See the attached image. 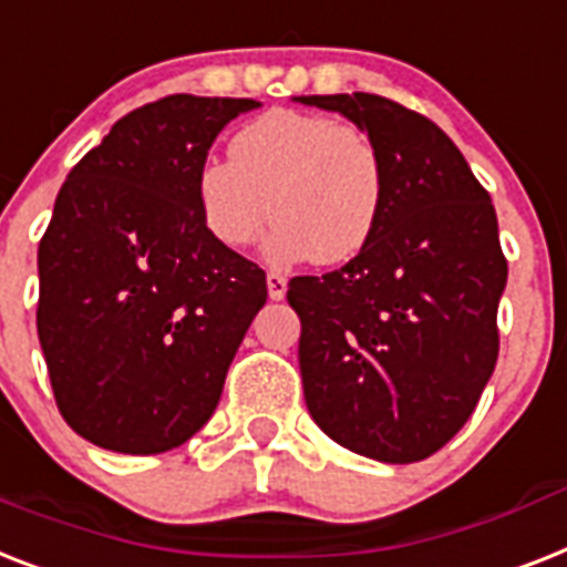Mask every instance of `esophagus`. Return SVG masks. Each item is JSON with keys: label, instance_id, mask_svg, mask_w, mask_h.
<instances>
[{"label": "esophagus", "instance_id": "obj_1", "mask_svg": "<svg viewBox=\"0 0 567 567\" xmlns=\"http://www.w3.org/2000/svg\"><path fill=\"white\" fill-rule=\"evenodd\" d=\"M285 291H288V279L282 274H268V297L282 299Z\"/></svg>", "mask_w": 567, "mask_h": 567}]
</instances>
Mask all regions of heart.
Instances as JSON below:
<instances>
[{"label": "heart", "mask_w": 567, "mask_h": 567, "mask_svg": "<svg viewBox=\"0 0 567 567\" xmlns=\"http://www.w3.org/2000/svg\"><path fill=\"white\" fill-rule=\"evenodd\" d=\"M233 159L197 168V209L215 241L241 250L259 238L270 261L355 259L379 227L381 156L355 127L299 110H270L229 142Z\"/></svg>", "instance_id": "obj_1"}]
</instances>
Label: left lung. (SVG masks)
<instances>
[{"label": "left lung", "mask_w": 567, "mask_h": 567, "mask_svg": "<svg viewBox=\"0 0 567 567\" xmlns=\"http://www.w3.org/2000/svg\"><path fill=\"white\" fill-rule=\"evenodd\" d=\"M293 101L347 116L384 172L370 244L288 285L308 413L361 457L416 463L466 425L498 361L495 206L431 118L370 92Z\"/></svg>", "instance_id": "8db88e82"}]
</instances>
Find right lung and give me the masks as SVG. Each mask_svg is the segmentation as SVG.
Masks as SVG:
<instances>
[{"label":"right lung","instance_id":"1","mask_svg":"<svg viewBox=\"0 0 567 567\" xmlns=\"http://www.w3.org/2000/svg\"><path fill=\"white\" fill-rule=\"evenodd\" d=\"M256 107L165 95L118 118L60 186L37 250V334L60 413L99 449H177L218 408L268 282L209 236L195 177Z\"/></svg>","mask_w":567,"mask_h":567}]
</instances>
